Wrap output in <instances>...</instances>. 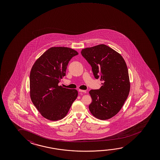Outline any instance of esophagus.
Returning <instances> with one entry per match:
<instances>
[{
  "label": "esophagus",
  "instance_id": "1",
  "mask_svg": "<svg viewBox=\"0 0 160 160\" xmlns=\"http://www.w3.org/2000/svg\"><path fill=\"white\" fill-rule=\"evenodd\" d=\"M79 92H83V93H86V91L85 90H80V89H79Z\"/></svg>",
  "mask_w": 160,
  "mask_h": 160
}]
</instances>
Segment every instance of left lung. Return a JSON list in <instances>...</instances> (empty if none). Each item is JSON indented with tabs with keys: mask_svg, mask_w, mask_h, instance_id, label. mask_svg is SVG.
Here are the masks:
<instances>
[{
	"mask_svg": "<svg viewBox=\"0 0 160 160\" xmlns=\"http://www.w3.org/2000/svg\"><path fill=\"white\" fill-rule=\"evenodd\" d=\"M81 53L92 66L95 78L102 81L99 89L89 92L92 99L89 110L101 120L112 118L121 110L130 90L126 62L119 53L103 44L82 49Z\"/></svg>",
	"mask_w": 160,
	"mask_h": 160,
	"instance_id": "left-lung-1",
	"label": "left lung"
}]
</instances>
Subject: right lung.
<instances>
[{"mask_svg":"<svg viewBox=\"0 0 160 160\" xmlns=\"http://www.w3.org/2000/svg\"><path fill=\"white\" fill-rule=\"evenodd\" d=\"M79 54L68 47H51L37 59L29 76L32 102L41 114L50 121L65 117L78 92L58 84L66 75L68 62Z\"/></svg>","mask_w":160,"mask_h":160,"instance_id":"right-lung-1","label":"right lung"}]
</instances>
